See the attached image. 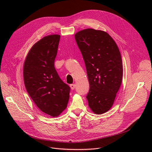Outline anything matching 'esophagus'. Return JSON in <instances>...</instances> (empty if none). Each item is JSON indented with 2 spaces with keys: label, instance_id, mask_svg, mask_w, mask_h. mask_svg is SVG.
I'll list each match as a JSON object with an SVG mask.
<instances>
[{
  "label": "esophagus",
  "instance_id": "1",
  "mask_svg": "<svg viewBox=\"0 0 152 152\" xmlns=\"http://www.w3.org/2000/svg\"><path fill=\"white\" fill-rule=\"evenodd\" d=\"M75 83H73V84H71L70 85V88L72 90H74L75 88Z\"/></svg>",
  "mask_w": 152,
  "mask_h": 152
}]
</instances>
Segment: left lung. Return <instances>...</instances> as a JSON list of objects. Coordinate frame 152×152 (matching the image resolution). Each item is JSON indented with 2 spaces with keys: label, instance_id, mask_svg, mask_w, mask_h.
Returning <instances> with one entry per match:
<instances>
[{
  "label": "left lung",
  "instance_id": "8db88e82",
  "mask_svg": "<svg viewBox=\"0 0 152 152\" xmlns=\"http://www.w3.org/2000/svg\"><path fill=\"white\" fill-rule=\"evenodd\" d=\"M85 62L90 84L86 97L91 110L102 114L112 107L122 81L119 49L111 37L102 31L86 29L75 34Z\"/></svg>",
  "mask_w": 152,
  "mask_h": 152
}]
</instances>
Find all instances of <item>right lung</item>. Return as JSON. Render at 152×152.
<instances>
[{
    "instance_id": "add662e5",
    "label": "right lung",
    "mask_w": 152,
    "mask_h": 152,
    "mask_svg": "<svg viewBox=\"0 0 152 152\" xmlns=\"http://www.w3.org/2000/svg\"><path fill=\"white\" fill-rule=\"evenodd\" d=\"M60 36L45 37L32 46L26 58L23 78L26 91L39 109L52 117L59 115L69 100L70 87L54 66Z\"/></svg>"
}]
</instances>
